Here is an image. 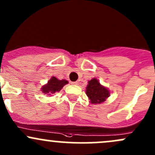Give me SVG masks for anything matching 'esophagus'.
<instances>
[{
	"label": "esophagus",
	"mask_w": 155,
	"mask_h": 155,
	"mask_svg": "<svg viewBox=\"0 0 155 155\" xmlns=\"http://www.w3.org/2000/svg\"><path fill=\"white\" fill-rule=\"evenodd\" d=\"M71 84H74V85H78V81H74V82H71Z\"/></svg>",
	"instance_id": "34e87169"
}]
</instances>
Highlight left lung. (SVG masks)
<instances>
[{"mask_svg":"<svg viewBox=\"0 0 155 155\" xmlns=\"http://www.w3.org/2000/svg\"><path fill=\"white\" fill-rule=\"evenodd\" d=\"M86 94L91 104H101L109 96V91L100 84L96 78L89 81L86 87Z\"/></svg>","mask_w":155,"mask_h":155,"instance_id":"8db88e82","label":"left lung"}]
</instances>
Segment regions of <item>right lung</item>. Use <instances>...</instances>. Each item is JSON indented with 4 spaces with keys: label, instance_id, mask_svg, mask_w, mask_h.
<instances>
[{
    "label": "right lung",
    "instance_id": "obj_1",
    "mask_svg": "<svg viewBox=\"0 0 155 155\" xmlns=\"http://www.w3.org/2000/svg\"><path fill=\"white\" fill-rule=\"evenodd\" d=\"M68 84V81L66 80H58L55 77H52L48 84L43 86L42 91L44 94L49 93V94H54L56 91H59L64 87V85Z\"/></svg>",
    "mask_w": 155,
    "mask_h": 155
}]
</instances>
